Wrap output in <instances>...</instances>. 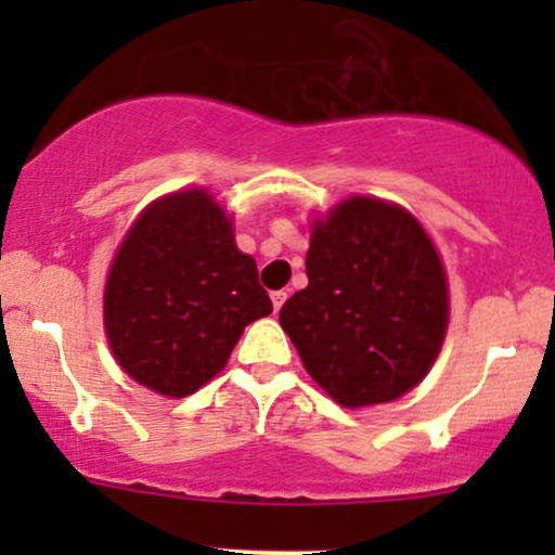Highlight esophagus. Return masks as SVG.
<instances>
[{
  "mask_svg": "<svg viewBox=\"0 0 555 555\" xmlns=\"http://www.w3.org/2000/svg\"><path fill=\"white\" fill-rule=\"evenodd\" d=\"M271 302H273V313H279V310H282V305L286 302V292L284 289L271 292Z\"/></svg>",
  "mask_w": 555,
  "mask_h": 555,
  "instance_id": "34e87169",
  "label": "esophagus"
}]
</instances>
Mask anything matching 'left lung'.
I'll return each mask as SVG.
<instances>
[{
	"mask_svg": "<svg viewBox=\"0 0 555 555\" xmlns=\"http://www.w3.org/2000/svg\"><path fill=\"white\" fill-rule=\"evenodd\" d=\"M308 286L279 323L305 371L341 406L384 404L415 388L449 328L438 250L397 203L354 195L313 221Z\"/></svg>",
	"mask_w": 555,
	"mask_h": 555,
	"instance_id": "obj_1",
	"label": "left lung"
}]
</instances>
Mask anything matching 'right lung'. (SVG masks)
<instances>
[{
  "instance_id": "obj_1",
  "label": "right lung",
  "mask_w": 555,
  "mask_h": 555,
  "mask_svg": "<svg viewBox=\"0 0 555 555\" xmlns=\"http://www.w3.org/2000/svg\"><path fill=\"white\" fill-rule=\"evenodd\" d=\"M273 310L232 216L193 188L151 203L117 250L104 328L122 371L162 397H190L224 371L242 331Z\"/></svg>"
}]
</instances>
